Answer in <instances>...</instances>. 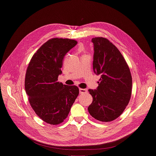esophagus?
<instances>
[{"label":"esophagus","mask_w":156,"mask_h":156,"mask_svg":"<svg viewBox=\"0 0 156 156\" xmlns=\"http://www.w3.org/2000/svg\"><path fill=\"white\" fill-rule=\"evenodd\" d=\"M87 90H86V89H81L80 88V94H84L86 93H87Z\"/></svg>","instance_id":"1"}]
</instances>
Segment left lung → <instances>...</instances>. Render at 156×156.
<instances>
[{
  "label": "left lung",
  "instance_id": "obj_1",
  "mask_svg": "<svg viewBox=\"0 0 156 156\" xmlns=\"http://www.w3.org/2000/svg\"><path fill=\"white\" fill-rule=\"evenodd\" d=\"M93 70L101 75L97 90H89L93 102L88 112L95 119L108 122L118 118L129 103L132 78L128 65L117 47L107 39L96 37Z\"/></svg>",
  "mask_w": 156,
  "mask_h": 156
}]
</instances>
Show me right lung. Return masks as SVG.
Masks as SVG:
<instances>
[{
  "mask_svg": "<svg viewBox=\"0 0 156 156\" xmlns=\"http://www.w3.org/2000/svg\"><path fill=\"white\" fill-rule=\"evenodd\" d=\"M73 39L52 38L39 48L27 70L25 88L36 115L51 125L62 123L79 94L76 86L58 81L65 54L75 47Z\"/></svg>",
  "mask_w": 156,
  "mask_h": 156,
  "instance_id": "obj_1",
  "label": "right lung"
}]
</instances>
